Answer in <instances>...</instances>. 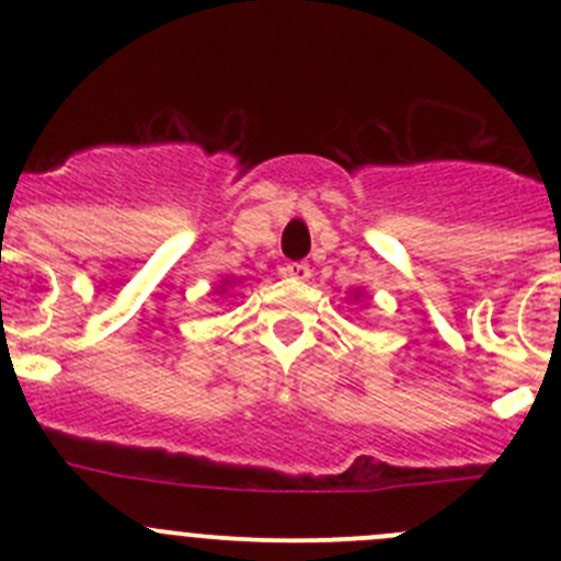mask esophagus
Wrapping results in <instances>:
<instances>
[{"mask_svg":"<svg viewBox=\"0 0 561 561\" xmlns=\"http://www.w3.org/2000/svg\"><path fill=\"white\" fill-rule=\"evenodd\" d=\"M285 276H290V279H309L312 276V268H309V263H304V260H293V263H285Z\"/></svg>","mask_w":561,"mask_h":561,"instance_id":"34e87169","label":"esophagus"}]
</instances>
